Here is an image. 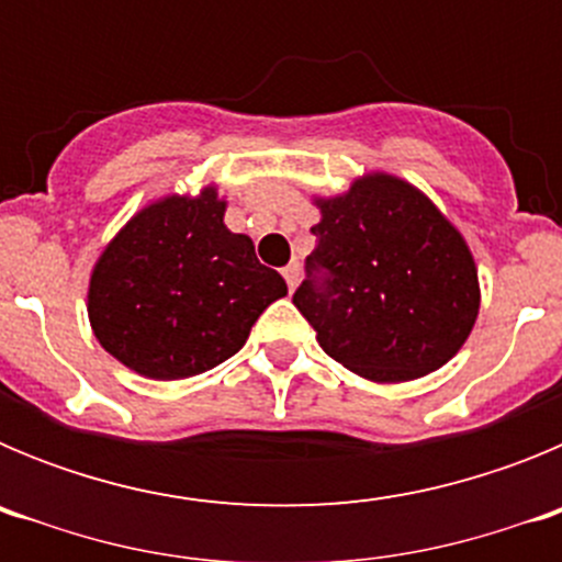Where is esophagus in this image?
Segmentation results:
<instances>
[{"label":"esophagus","mask_w":562,"mask_h":562,"mask_svg":"<svg viewBox=\"0 0 562 562\" xmlns=\"http://www.w3.org/2000/svg\"><path fill=\"white\" fill-rule=\"evenodd\" d=\"M281 272H284V281H286V286H290V292L295 290L297 278H301V267L290 265V267H284V270H281Z\"/></svg>","instance_id":"34e87169"}]
</instances>
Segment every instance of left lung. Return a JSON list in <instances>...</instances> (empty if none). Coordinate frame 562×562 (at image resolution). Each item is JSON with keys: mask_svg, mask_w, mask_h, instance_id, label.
<instances>
[{"mask_svg": "<svg viewBox=\"0 0 562 562\" xmlns=\"http://www.w3.org/2000/svg\"><path fill=\"white\" fill-rule=\"evenodd\" d=\"M317 205L324 220L292 304L321 349L374 382L441 369L479 315L475 261L459 231L389 173Z\"/></svg>", "mask_w": 562, "mask_h": 562, "instance_id": "1", "label": "left lung"}]
</instances>
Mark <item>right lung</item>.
<instances>
[{"instance_id": "obj_1", "label": "right lung", "mask_w": 562, "mask_h": 562, "mask_svg": "<svg viewBox=\"0 0 562 562\" xmlns=\"http://www.w3.org/2000/svg\"><path fill=\"white\" fill-rule=\"evenodd\" d=\"M213 188L140 211L103 250L89 281V321L103 349L151 380H180L225 362L258 315L286 295L250 236L222 222Z\"/></svg>"}]
</instances>
